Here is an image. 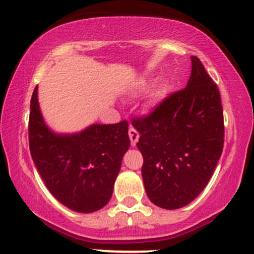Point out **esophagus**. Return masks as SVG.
Masks as SVG:
<instances>
[{
    "mask_svg": "<svg viewBox=\"0 0 254 254\" xmlns=\"http://www.w3.org/2000/svg\"><path fill=\"white\" fill-rule=\"evenodd\" d=\"M129 137H130V141H131V145H132V147H135L137 141H138V138H139L138 131H137L135 127H130V129H129Z\"/></svg>",
    "mask_w": 254,
    "mask_h": 254,
    "instance_id": "esophagus-1",
    "label": "esophagus"
}]
</instances>
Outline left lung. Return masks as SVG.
I'll list each match as a JSON object with an SVG mask.
<instances>
[{
	"label": "left lung",
	"instance_id": "left-lung-1",
	"mask_svg": "<svg viewBox=\"0 0 254 254\" xmlns=\"http://www.w3.org/2000/svg\"><path fill=\"white\" fill-rule=\"evenodd\" d=\"M188 86L164 99L149 115L132 118L142 178L149 199L179 209L196 198L214 173L223 149L220 90L196 56Z\"/></svg>",
	"mask_w": 254,
	"mask_h": 254
}]
</instances>
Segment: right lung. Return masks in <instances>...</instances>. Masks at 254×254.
<instances>
[{
    "label": "right lung",
    "mask_w": 254,
    "mask_h": 254,
    "mask_svg": "<svg viewBox=\"0 0 254 254\" xmlns=\"http://www.w3.org/2000/svg\"><path fill=\"white\" fill-rule=\"evenodd\" d=\"M129 124H93L72 135H58L44 122L38 87L31 99L28 139L32 159L58 202L77 212L109 203L122 159L129 149Z\"/></svg>",
    "instance_id": "obj_1"
}]
</instances>
